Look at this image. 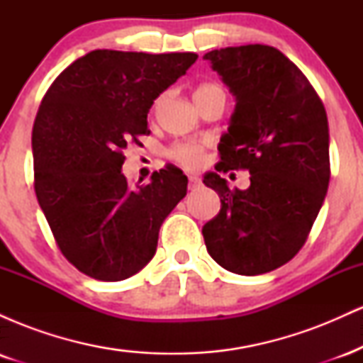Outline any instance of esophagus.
I'll use <instances>...</instances> for the list:
<instances>
[{"label":"esophagus","mask_w":363,"mask_h":363,"mask_svg":"<svg viewBox=\"0 0 363 363\" xmlns=\"http://www.w3.org/2000/svg\"><path fill=\"white\" fill-rule=\"evenodd\" d=\"M189 189H194V187H198L199 184H201V181H199L198 176H194V174H189Z\"/></svg>","instance_id":"34e87169"}]
</instances>
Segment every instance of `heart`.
I'll return each mask as SVG.
<instances>
[{"label": "heart", "instance_id": "b5f03b06", "mask_svg": "<svg viewBox=\"0 0 363 363\" xmlns=\"http://www.w3.org/2000/svg\"><path fill=\"white\" fill-rule=\"evenodd\" d=\"M213 90H222V86L216 85V83H203L199 85L198 89L194 90L193 97H199V95L208 94V91ZM170 157L174 160L181 162V164L189 165V167H194L201 162L203 158V147L199 143H182V145H176L172 150H170Z\"/></svg>", "mask_w": 363, "mask_h": 363}]
</instances>
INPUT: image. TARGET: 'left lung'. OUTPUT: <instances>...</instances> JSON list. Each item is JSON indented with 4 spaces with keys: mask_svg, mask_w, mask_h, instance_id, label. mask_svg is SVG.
I'll return each mask as SVG.
<instances>
[{
    "mask_svg": "<svg viewBox=\"0 0 363 363\" xmlns=\"http://www.w3.org/2000/svg\"><path fill=\"white\" fill-rule=\"evenodd\" d=\"M235 97L218 143V172L245 169L247 189L206 172L220 213L203 227L208 252L228 272H273L306 242L329 184V128L309 80L272 45L215 49L203 56Z\"/></svg>",
    "mask_w": 363,
    "mask_h": 363,
    "instance_id": "8db88e82",
    "label": "left lung"
}]
</instances>
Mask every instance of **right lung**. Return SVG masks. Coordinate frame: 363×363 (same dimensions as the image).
<instances>
[{
  "label": "right lung",
  "mask_w": 363,
  "mask_h": 363,
  "mask_svg": "<svg viewBox=\"0 0 363 363\" xmlns=\"http://www.w3.org/2000/svg\"><path fill=\"white\" fill-rule=\"evenodd\" d=\"M196 60L194 52L97 49L45 91L32 131L35 194L61 252L86 277L119 281L143 269L162 223L186 196L177 167L129 186L123 152L150 135L153 101Z\"/></svg>",
  "instance_id": "add662e5"
}]
</instances>
